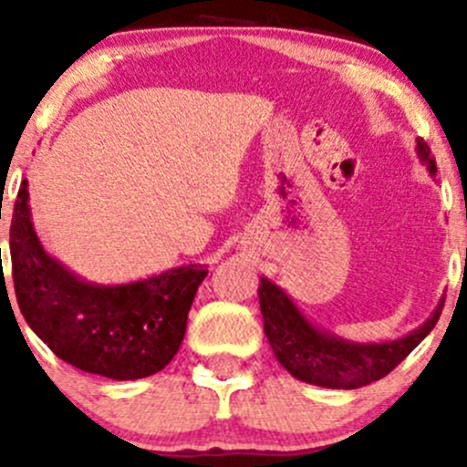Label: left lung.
I'll list each match as a JSON object with an SVG mask.
<instances>
[{
  "mask_svg": "<svg viewBox=\"0 0 467 467\" xmlns=\"http://www.w3.org/2000/svg\"><path fill=\"white\" fill-rule=\"evenodd\" d=\"M418 155L434 176L436 160L431 158V149L422 138H418ZM442 303L445 300L438 303L430 321L398 341L350 343L314 327L286 298L285 291L266 277H262L260 285L264 334L277 361L296 379L325 389H359L386 378L434 329L441 318Z\"/></svg>",
  "mask_w": 467,
  "mask_h": 467,
  "instance_id": "1",
  "label": "left lung"
}]
</instances>
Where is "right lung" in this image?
Listing matches in <instances>:
<instances>
[{
  "instance_id": "1",
  "label": "right lung",
  "mask_w": 467,
  "mask_h": 467,
  "mask_svg": "<svg viewBox=\"0 0 467 467\" xmlns=\"http://www.w3.org/2000/svg\"><path fill=\"white\" fill-rule=\"evenodd\" d=\"M26 201L25 181L11 219V271L29 327L56 357L86 373L110 379L160 373L181 348L205 266L190 264L119 286L88 285L47 255Z\"/></svg>"
}]
</instances>
